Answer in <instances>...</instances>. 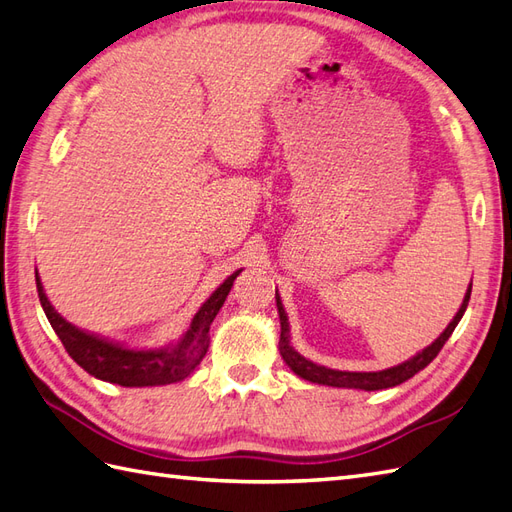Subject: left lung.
I'll return each mask as SVG.
<instances>
[{
	"label": "left lung",
	"mask_w": 512,
	"mask_h": 512,
	"mask_svg": "<svg viewBox=\"0 0 512 512\" xmlns=\"http://www.w3.org/2000/svg\"><path fill=\"white\" fill-rule=\"evenodd\" d=\"M469 298H471V285H469L467 293H464V300L460 304V309H458L456 317H453V320L449 322V326L440 333L436 342H431L423 352H418V355H414L412 359H407V361L399 363V366H394V368L379 370V372H346V370H333V368H326V366H317V363L302 357L300 352L291 346L289 317H287L285 306H282V300H280V295L276 291V306H278V315H280V344H278L280 355H282V359H285L287 366L304 381L320 383V385H333V388H355V390H366V392L394 388V385H401L403 381L412 379L416 372L427 368L429 363L436 359L440 348L445 346V342L451 337V333L456 331V326L462 320L464 311H467Z\"/></svg>",
	"instance_id": "8db88e82"
}]
</instances>
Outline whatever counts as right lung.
<instances>
[{"mask_svg": "<svg viewBox=\"0 0 512 512\" xmlns=\"http://www.w3.org/2000/svg\"><path fill=\"white\" fill-rule=\"evenodd\" d=\"M243 269L234 271L210 298L201 304L190 322V328L177 344L164 348H127L111 339L98 337L94 333L81 331L54 311L48 295L43 291L41 278L37 274V291L45 311V317L59 335L70 357L100 381L118 383L124 388H149V385H168L186 379L192 374L201 359L206 357L210 346V324L221 311V306L230 293L236 276Z\"/></svg>", "mask_w": 512, "mask_h": 512, "instance_id": "right-lung-1", "label": "right lung"}]
</instances>
